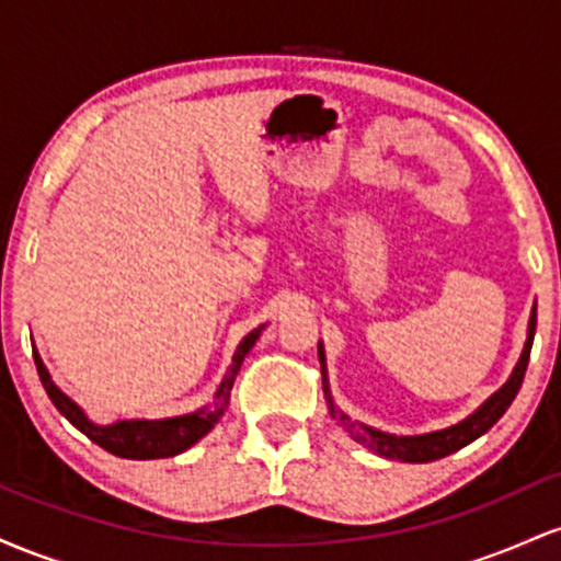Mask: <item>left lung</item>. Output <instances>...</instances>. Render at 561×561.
Wrapping results in <instances>:
<instances>
[{
    "instance_id": "obj_1",
    "label": "left lung",
    "mask_w": 561,
    "mask_h": 561,
    "mask_svg": "<svg viewBox=\"0 0 561 561\" xmlns=\"http://www.w3.org/2000/svg\"><path fill=\"white\" fill-rule=\"evenodd\" d=\"M533 337H536V306H533L530 321H527V340L523 347V356H519L517 366H514L512 377L506 379L504 388H499L488 398L485 403L480 405L474 414H469L465 422L454 424V427L437 430V433H427V435H390V433H379L375 427H366L362 422H353L351 416L343 414L332 401L330 392V379H327V366H324V347L319 343V362H321V379H324V398L330 403V414L343 424L345 433L353 435V440H358L362 446H366L375 454L385 456V459H398V461H411V465H424V461H435L443 459V456L454 454V450L465 448L467 443L478 440L482 433L493 427L495 422L504 416V411L512 405L514 398H517L519 388H523L525 379V369L527 362H530V347H533Z\"/></svg>"
}]
</instances>
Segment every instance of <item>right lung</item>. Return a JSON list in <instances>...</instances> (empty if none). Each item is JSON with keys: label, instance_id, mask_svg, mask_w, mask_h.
Segmentation results:
<instances>
[{"label": "right lung", "instance_id": "obj_1", "mask_svg": "<svg viewBox=\"0 0 561 561\" xmlns=\"http://www.w3.org/2000/svg\"><path fill=\"white\" fill-rule=\"evenodd\" d=\"M263 327L253 330L248 337L237 345L234 356H231L229 371L224 375L221 385H218L214 403L203 405V409L192 411L184 416H171V420H121L113 424H94L87 414L79 409V403H73L49 377L47 366H44L42 356L34 351V362L38 369V379H42L44 390H47L49 401L55 403V409L60 411L66 420L73 424L76 430H81L89 440L96 443L100 448L111 450V454L121 456V459H169V456L182 454V450L192 448L199 437H205L210 430L216 427L218 420L224 416V411L229 409V396L231 385H234L237 371L244 362V356L250 353V347L255 345Z\"/></svg>", "mask_w": 561, "mask_h": 561}]
</instances>
